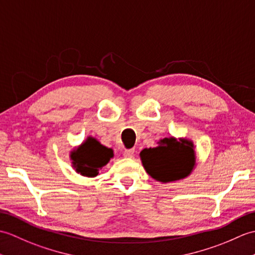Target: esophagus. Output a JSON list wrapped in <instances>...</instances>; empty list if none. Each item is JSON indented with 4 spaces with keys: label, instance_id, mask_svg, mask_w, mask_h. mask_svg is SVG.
I'll list each match as a JSON object with an SVG mask.
<instances>
[{
    "label": "esophagus",
    "instance_id": "obj_1",
    "mask_svg": "<svg viewBox=\"0 0 255 255\" xmlns=\"http://www.w3.org/2000/svg\"><path fill=\"white\" fill-rule=\"evenodd\" d=\"M135 154V149H126L123 151V156L127 157V158H132Z\"/></svg>",
    "mask_w": 255,
    "mask_h": 255
}]
</instances>
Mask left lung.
<instances>
[{
    "instance_id": "8db88e82",
    "label": "left lung",
    "mask_w": 255,
    "mask_h": 255,
    "mask_svg": "<svg viewBox=\"0 0 255 255\" xmlns=\"http://www.w3.org/2000/svg\"><path fill=\"white\" fill-rule=\"evenodd\" d=\"M140 158L147 173L161 182L186 177L195 163L192 142L186 139L178 142L172 137L161 139L155 148L142 150Z\"/></svg>"
}]
</instances>
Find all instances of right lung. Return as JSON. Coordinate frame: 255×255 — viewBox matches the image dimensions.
<instances>
[{"label":"right lung","instance_id":"1","mask_svg":"<svg viewBox=\"0 0 255 255\" xmlns=\"http://www.w3.org/2000/svg\"><path fill=\"white\" fill-rule=\"evenodd\" d=\"M112 156V149L89 137L81 147L72 151L71 159L78 173L86 177H96L99 169L107 165Z\"/></svg>","mask_w":255,"mask_h":255}]
</instances>
